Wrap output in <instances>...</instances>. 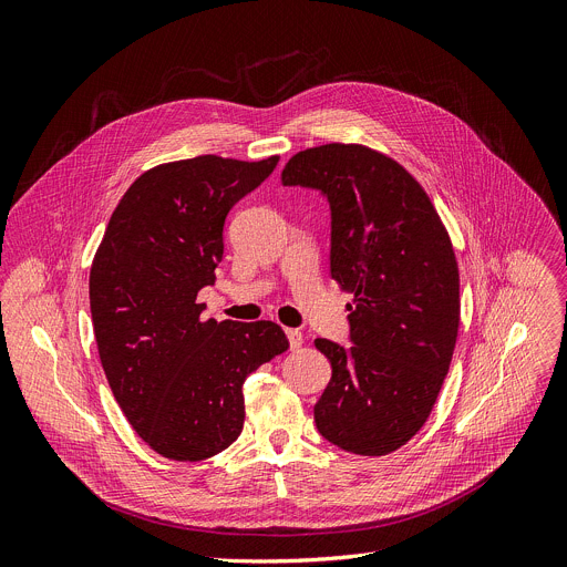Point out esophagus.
<instances>
[{
  "instance_id": "1",
  "label": "esophagus",
  "mask_w": 567,
  "mask_h": 567,
  "mask_svg": "<svg viewBox=\"0 0 567 567\" xmlns=\"http://www.w3.org/2000/svg\"><path fill=\"white\" fill-rule=\"evenodd\" d=\"M286 337H288V344H290V349H299L301 347V332L299 330H295V328H286Z\"/></svg>"
}]
</instances>
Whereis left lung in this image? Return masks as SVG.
Listing matches in <instances>:
<instances>
[{
  "label": "left lung",
  "mask_w": 567,
  "mask_h": 567,
  "mask_svg": "<svg viewBox=\"0 0 567 567\" xmlns=\"http://www.w3.org/2000/svg\"><path fill=\"white\" fill-rule=\"evenodd\" d=\"M281 183L328 200L330 277L355 292L351 347L315 339L332 369L315 404L317 431L353 454H391L426 422L454 355V248L420 183L362 145L299 152Z\"/></svg>",
  "instance_id": "1"
}]
</instances>
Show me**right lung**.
<instances>
[{
    "mask_svg": "<svg viewBox=\"0 0 567 567\" xmlns=\"http://www.w3.org/2000/svg\"><path fill=\"white\" fill-rule=\"evenodd\" d=\"M279 156L158 165L113 209L89 275L91 321L113 398L169 461L196 463L244 429V382L288 349L272 321L203 319L200 288L223 259V225Z\"/></svg>",
    "mask_w": 567,
    "mask_h": 567,
    "instance_id": "1",
    "label": "right lung"
}]
</instances>
